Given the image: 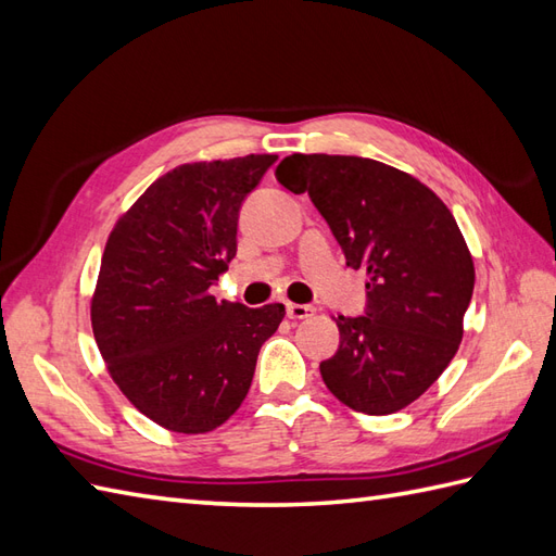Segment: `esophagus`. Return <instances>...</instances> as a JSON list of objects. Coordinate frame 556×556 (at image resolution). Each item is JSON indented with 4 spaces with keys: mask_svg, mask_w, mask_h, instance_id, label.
<instances>
[{
    "mask_svg": "<svg viewBox=\"0 0 556 556\" xmlns=\"http://www.w3.org/2000/svg\"><path fill=\"white\" fill-rule=\"evenodd\" d=\"M289 319H307L315 315V305H301V303H287Z\"/></svg>",
    "mask_w": 556,
    "mask_h": 556,
    "instance_id": "obj_1",
    "label": "esophagus"
}]
</instances>
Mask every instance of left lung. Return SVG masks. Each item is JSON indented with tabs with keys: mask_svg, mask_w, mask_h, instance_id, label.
I'll return each instance as SVG.
<instances>
[{
	"mask_svg": "<svg viewBox=\"0 0 556 556\" xmlns=\"http://www.w3.org/2000/svg\"><path fill=\"white\" fill-rule=\"evenodd\" d=\"M327 219L345 265L367 269L357 317H333L339 351L319 363L327 389L365 415H393L441 377L462 343L473 261L447 205L395 167L293 153L275 170Z\"/></svg>",
	"mask_w": 556,
	"mask_h": 556,
	"instance_id": "obj_1",
	"label": "left lung"
}]
</instances>
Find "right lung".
I'll return each mask as SVG.
<instances>
[{
	"mask_svg": "<svg viewBox=\"0 0 556 556\" xmlns=\"http://www.w3.org/2000/svg\"><path fill=\"white\" fill-rule=\"evenodd\" d=\"M277 156L187 163L156 179L113 227L92 299L103 363L125 397L177 433L225 424L247 397L283 305L217 301L237 255L241 203Z\"/></svg>",
	"mask_w": 556,
	"mask_h": 556,
	"instance_id": "1",
	"label": "right lung"
}]
</instances>
